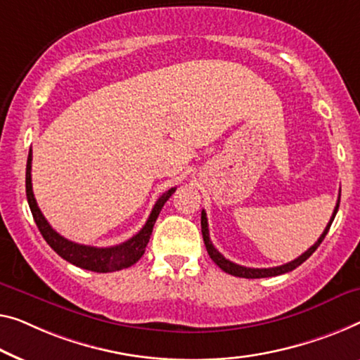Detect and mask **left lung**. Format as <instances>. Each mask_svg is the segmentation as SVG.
I'll list each match as a JSON object with an SVG mask.
<instances>
[{"mask_svg": "<svg viewBox=\"0 0 360 360\" xmlns=\"http://www.w3.org/2000/svg\"><path fill=\"white\" fill-rule=\"evenodd\" d=\"M338 208H340V197H338L335 212H333V214H331L330 223L326 224L325 231L321 233V236L319 238L317 243H315L309 250H305L302 255H299L296 260L289 262V264L280 265V266H273V268H249V266L238 265V264H234V262H231V260L224 259V257H223L221 254H219V252H218L217 249H214V245L212 244V240H210V233H208V223H207V213H205V210H202V219H200L203 243H205V248H207L208 255H210V259H212V260L214 262V264H217L219 268H221L223 271L229 273V275L239 276V278H268V276H278V275H283V273L292 271L294 268H297L299 265H302L304 262L307 260L309 257L312 255L315 250H317V248L321 244V240H323L325 236L328 234V229H330L331 223H333V219H335V217H336Z\"/></svg>", "mask_w": 360, "mask_h": 360, "instance_id": "obj_1", "label": "left lung"}]
</instances>
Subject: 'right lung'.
Here are the masks:
<instances>
[{"instance_id": "right-lung-1", "label": "right lung", "mask_w": 360, "mask_h": 360, "mask_svg": "<svg viewBox=\"0 0 360 360\" xmlns=\"http://www.w3.org/2000/svg\"><path fill=\"white\" fill-rule=\"evenodd\" d=\"M32 148L29 152V158H27V168H25V194L27 202H29L32 217H34L37 226H39L43 239L46 240L48 245L56 252L58 255L68 260L69 264L76 265L84 270L96 271V273H108V271H117L122 268H129L131 265L139 262V259L143 255L146 248L150 240V236L153 231V224L157 221L160 212H162L166 200L174 194L176 187H171L165 194L158 198L152 208V213L143 224V228L136 236L126 240L120 245H112V248H92V245H84L72 243L66 238H63L60 233L50 226L43 213L40 212L37 200L34 197V191H32Z\"/></svg>"}]
</instances>
